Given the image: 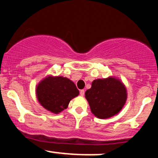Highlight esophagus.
<instances>
[{
	"label": "esophagus",
	"instance_id": "esophagus-1",
	"mask_svg": "<svg viewBox=\"0 0 158 158\" xmlns=\"http://www.w3.org/2000/svg\"><path fill=\"white\" fill-rule=\"evenodd\" d=\"M80 95L81 97H83V96L85 95V90H80Z\"/></svg>",
	"mask_w": 158,
	"mask_h": 158
}]
</instances>
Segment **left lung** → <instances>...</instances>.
<instances>
[{"instance_id":"obj_1","label":"left lung","mask_w":158,"mask_h":158,"mask_svg":"<svg viewBox=\"0 0 158 158\" xmlns=\"http://www.w3.org/2000/svg\"><path fill=\"white\" fill-rule=\"evenodd\" d=\"M85 98L95 117L108 119L122 110L127 99V90L123 81L114 77L97 79L86 90Z\"/></svg>"}]
</instances>
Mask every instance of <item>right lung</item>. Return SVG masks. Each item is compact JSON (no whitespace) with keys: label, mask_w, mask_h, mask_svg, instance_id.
Segmentation results:
<instances>
[{"label":"right lung","mask_w":158,"mask_h":158,"mask_svg":"<svg viewBox=\"0 0 158 158\" xmlns=\"http://www.w3.org/2000/svg\"><path fill=\"white\" fill-rule=\"evenodd\" d=\"M36 97L41 106L53 114L68 108L70 100L79 94L73 81L63 77L48 76L35 88Z\"/></svg>","instance_id":"add662e5"}]
</instances>
